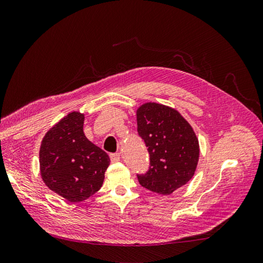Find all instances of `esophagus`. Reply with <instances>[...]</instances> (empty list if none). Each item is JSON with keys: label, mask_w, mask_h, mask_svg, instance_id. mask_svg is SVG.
<instances>
[{"label": "esophagus", "mask_w": 263, "mask_h": 263, "mask_svg": "<svg viewBox=\"0 0 263 263\" xmlns=\"http://www.w3.org/2000/svg\"><path fill=\"white\" fill-rule=\"evenodd\" d=\"M119 159H121V157H119V153H114V154H110V160L112 163H117Z\"/></svg>", "instance_id": "34e87169"}]
</instances>
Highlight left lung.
Segmentation results:
<instances>
[{
	"label": "left lung",
	"mask_w": 263,
	"mask_h": 263,
	"mask_svg": "<svg viewBox=\"0 0 263 263\" xmlns=\"http://www.w3.org/2000/svg\"><path fill=\"white\" fill-rule=\"evenodd\" d=\"M138 135L149 154V168L138 174L141 186L168 195L193 177L199 161V141L189 122L163 104L148 102L137 110Z\"/></svg>",
	"instance_id": "1"
}]
</instances>
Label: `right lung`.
Instances as JSON below:
<instances>
[{
  "mask_svg": "<svg viewBox=\"0 0 263 263\" xmlns=\"http://www.w3.org/2000/svg\"><path fill=\"white\" fill-rule=\"evenodd\" d=\"M84 118L78 111L62 118L46 133L39 153L45 184L71 202L98 192L110 164L107 153L85 137Z\"/></svg>",
  "mask_w": 263,
  "mask_h": 263,
  "instance_id": "obj_1",
  "label": "right lung"
}]
</instances>
